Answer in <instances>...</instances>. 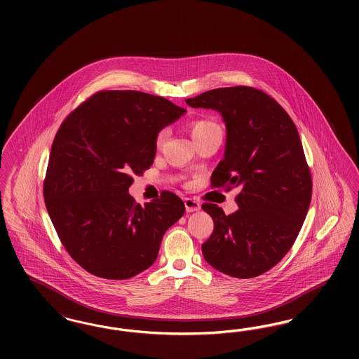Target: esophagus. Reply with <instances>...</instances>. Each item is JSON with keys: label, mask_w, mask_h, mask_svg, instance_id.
I'll list each match as a JSON object with an SVG mask.
<instances>
[{"label": "esophagus", "mask_w": 359, "mask_h": 359, "mask_svg": "<svg viewBox=\"0 0 359 359\" xmlns=\"http://www.w3.org/2000/svg\"><path fill=\"white\" fill-rule=\"evenodd\" d=\"M201 176H202V177H205V179H207V177H208V176H210V172L208 171H202L201 172ZM186 207H188V205H186Z\"/></svg>", "instance_id": "esophagus-1"}]
</instances>
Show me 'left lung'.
Here are the masks:
<instances>
[{
	"mask_svg": "<svg viewBox=\"0 0 359 359\" xmlns=\"http://www.w3.org/2000/svg\"><path fill=\"white\" fill-rule=\"evenodd\" d=\"M183 113L152 94L102 90L62 122L43 194L62 245L88 273L126 280L156 261L179 218L165 198L140 205L128 189L154 164L157 133Z\"/></svg>",
	"mask_w": 359,
	"mask_h": 359,
	"instance_id": "1",
	"label": "left lung"
}]
</instances>
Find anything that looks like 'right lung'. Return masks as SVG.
<instances>
[{"label": "right lung", "mask_w": 359, "mask_h": 359, "mask_svg": "<svg viewBox=\"0 0 359 359\" xmlns=\"http://www.w3.org/2000/svg\"><path fill=\"white\" fill-rule=\"evenodd\" d=\"M187 104L222 114L226 151L211 184L238 192V210L212 218L214 231L202 245L205 261L238 278L265 273L290 252L311 202L312 179L297 129L272 97L253 87L210 90Z\"/></svg>", "instance_id": "add662e5"}]
</instances>
